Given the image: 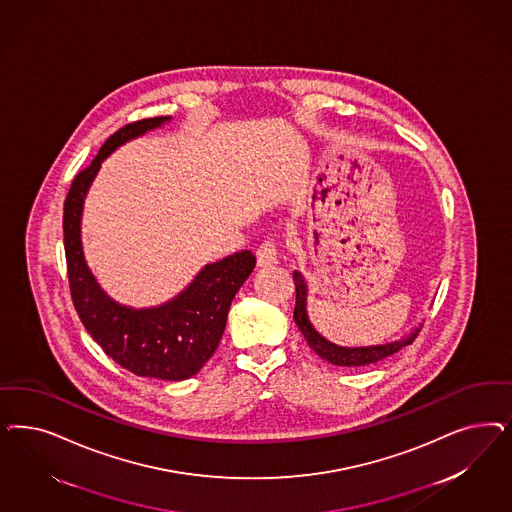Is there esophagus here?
Here are the masks:
<instances>
[{
    "label": "esophagus",
    "instance_id": "obj_1",
    "mask_svg": "<svg viewBox=\"0 0 512 512\" xmlns=\"http://www.w3.org/2000/svg\"><path fill=\"white\" fill-rule=\"evenodd\" d=\"M258 265H273L279 262V247L275 239H267L256 250Z\"/></svg>",
    "mask_w": 512,
    "mask_h": 512
}]
</instances>
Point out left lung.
Here are the masks:
<instances>
[{
    "mask_svg": "<svg viewBox=\"0 0 512 512\" xmlns=\"http://www.w3.org/2000/svg\"><path fill=\"white\" fill-rule=\"evenodd\" d=\"M294 284H296V309H294V320L297 328L303 333L307 345L313 348L314 352L333 365L341 367H362L369 363H377L392 354L399 352L401 348L411 345L416 335L420 333V328H414L409 335H405L399 341L384 343V345H375V347H339L335 343H330L326 337H322L318 331L314 330L309 314H307V284L303 281V275L299 271H294Z\"/></svg>",
    "mask_w": 512,
    "mask_h": 512,
    "instance_id": "1",
    "label": "left lung"
}]
</instances>
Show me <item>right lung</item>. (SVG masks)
Masks as SVG:
<instances>
[{"instance_id": "add662e5", "label": "right lung", "mask_w": 512, "mask_h": 512, "mask_svg": "<svg viewBox=\"0 0 512 512\" xmlns=\"http://www.w3.org/2000/svg\"><path fill=\"white\" fill-rule=\"evenodd\" d=\"M167 120L171 116L126 124L103 143L92 164L73 179L64 203V247L73 305L103 352L137 377L186 380L215 354L231 301L252 273L256 256L250 250L235 252L205 265L175 299L152 309H132L116 303L99 288L84 262L81 243L84 198L101 162L126 141Z\"/></svg>"}]
</instances>
